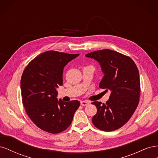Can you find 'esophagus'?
<instances>
[{
    "label": "esophagus",
    "instance_id": "1",
    "mask_svg": "<svg viewBox=\"0 0 158 158\" xmlns=\"http://www.w3.org/2000/svg\"><path fill=\"white\" fill-rule=\"evenodd\" d=\"M80 104L82 105V106H88V105L89 104V102H87V101H81Z\"/></svg>",
    "mask_w": 158,
    "mask_h": 158
}]
</instances>
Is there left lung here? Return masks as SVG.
Segmentation results:
<instances>
[{
  "label": "left lung",
  "mask_w": 158,
  "mask_h": 158,
  "mask_svg": "<svg viewBox=\"0 0 158 158\" xmlns=\"http://www.w3.org/2000/svg\"><path fill=\"white\" fill-rule=\"evenodd\" d=\"M85 56L99 63L103 77L99 88L111 91L106 103L94 102L97 113L92 118L94 125L109 132L122 127L131 118L139 103V72L130 57L110 49L89 52Z\"/></svg>",
  "instance_id": "left-lung-1"
}]
</instances>
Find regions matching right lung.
<instances>
[{
  "instance_id": "right-lung-1",
  "label": "right lung",
  "mask_w": 158,
  "mask_h": 158,
  "mask_svg": "<svg viewBox=\"0 0 158 158\" xmlns=\"http://www.w3.org/2000/svg\"><path fill=\"white\" fill-rule=\"evenodd\" d=\"M79 54L48 51L27 65L21 78L22 103L28 117L41 130L52 134L65 131L80 102L58 101L56 88L63 85L64 66Z\"/></svg>"
}]
</instances>
